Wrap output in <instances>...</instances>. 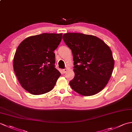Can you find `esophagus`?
I'll list each match as a JSON object with an SVG mask.
<instances>
[{
	"label": "esophagus",
	"mask_w": 132,
	"mask_h": 132,
	"mask_svg": "<svg viewBox=\"0 0 132 132\" xmlns=\"http://www.w3.org/2000/svg\"><path fill=\"white\" fill-rule=\"evenodd\" d=\"M63 72L64 74H65V73H66V72L68 71V69H63Z\"/></svg>",
	"instance_id": "obj_1"
}]
</instances>
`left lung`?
<instances>
[{"instance_id":"obj_1","label":"left lung","mask_w":132,"mask_h":132,"mask_svg":"<svg viewBox=\"0 0 132 132\" xmlns=\"http://www.w3.org/2000/svg\"><path fill=\"white\" fill-rule=\"evenodd\" d=\"M62 38L73 55L75 76L69 82L72 89L83 96H92L102 91L114 68L110 47L92 35L67 33Z\"/></svg>"}]
</instances>
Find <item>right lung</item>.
Returning a JSON list of instances; mask_svg holds the SVG:
<instances>
[{
  "label": "right lung",
  "mask_w": 132,
  "mask_h": 132,
  "mask_svg": "<svg viewBox=\"0 0 132 132\" xmlns=\"http://www.w3.org/2000/svg\"><path fill=\"white\" fill-rule=\"evenodd\" d=\"M62 34L43 33L26 38L20 44L13 58V70L22 87L32 95L51 90L61 73L55 68L54 50Z\"/></svg>",
  "instance_id": "right-lung-1"
}]
</instances>
